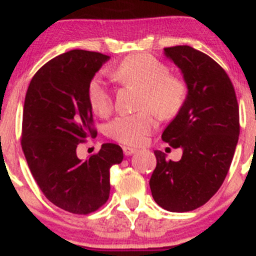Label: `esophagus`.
Listing matches in <instances>:
<instances>
[{
	"instance_id": "esophagus-1",
	"label": "esophagus",
	"mask_w": 256,
	"mask_h": 256,
	"mask_svg": "<svg viewBox=\"0 0 256 256\" xmlns=\"http://www.w3.org/2000/svg\"><path fill=\"white\" fill-rule=\"evenodd\" d=\"M122 150H124V154L126 155V156H128V155H132L134 152H136V149L128 148V146H124V148H122Z\"/></svg>"
}]
</instances>
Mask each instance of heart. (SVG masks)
Listing matches in <instances>:
<instances>
[{"label": "heart", "mask_w": 256, "mask_h": 256, "mask_svg": "<svg viewBox=\"0 0 256 256\" xmlns=\"http://www.w3.org/2000/svg\"><path fill=\"white\" fill-rule=\"evenodd\" d=\"M168 73L166 64L152 55L134 54L118 64L113 77L120 84L140 90L138 110H152L158 118L167 119L178 113L186 98V85ZM86 96L98 116H107L112 112V96L101 79H91ZM149 110L116 118L107 126L108 137L124 146H142L156 124Z\"/></svg>", "instance_id": "1"}]
</instances>
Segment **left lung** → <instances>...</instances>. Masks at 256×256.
<instances>
[{
	"mask_svg": "<svg viewBox=\"0 0 256 256\" xmlns=\"http://www.w3.org/2000/svg\"><path fill=\"white\" fill-rule=\"evenodd\" d=\"M180 68L188 96L162 132L164 142L183 148L179 161L155 150L150 182L155 202L170 212H189L204 206L228 174L240 136V110L228 73L204 52L189 46L164 49Z\"/></svg>",
	"mask_w": 256,
	"mask_h": 256,
	"instance_id": "obj_1",
	"label": "left lung"
}]
</instances>
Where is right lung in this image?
<instances>
[{"mask_svg":"<svg viewBox=\"0 0 256 256\" xmlns=\"http://www.w3.org/2000/svg\"><path fill=\"white\" fill-rule=\"evenodd\" d=\"M108 58L78 49L58 55L38 70L25 96L22 148L28 168L44 196L73 214L92 213L107 202L110 167L124 158L114 143L85 161L77 156V146L98 134L86 90Z\"/></svg>","mask_w":256,"mask_h":256,"instance_id":"right-lung-1","label":"right lung"}]
</instances>
